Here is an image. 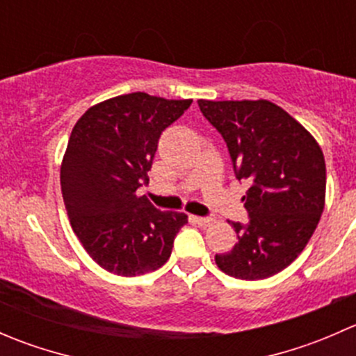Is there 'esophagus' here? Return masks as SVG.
Wrapping results in <instances>:
<instances>
[{"mask_svg":"<svg viewBox=\"0 0 356 356\" xmlns=\"http://www.w3.org/2000/svg\"><path fill=\"white\" fill-rule=\"evenodd\" d=\"M193 220L198 225H201V227H207V225H210L211 222H213L210 217H193Z\"/></svg>","mask_w":356,"mask_h":356,"instance_id":"1","label":"esophagus"}]
</instances>
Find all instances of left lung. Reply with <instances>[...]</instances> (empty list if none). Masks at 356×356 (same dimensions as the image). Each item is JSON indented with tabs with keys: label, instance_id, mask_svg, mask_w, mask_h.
<instances>
[{
	"label": "left lung",
	"instance_id": "left-lung-1",
	"mask_svg": "<svg viewBox=\"0 0 356 356\" xmlns=\"http://www.w3.org/2000/svg\"><path fill=\"white\" fill-rule=\"evenodd\" d=\"M227 145L250 220L231 222L238 243L215 254L222 272L260 281L293 264L317 229L325 204V160L314 136L267 99H198Z\"/></svg>",
	"mask_w": 356,
	"mask_h": 356
}]
</instances>
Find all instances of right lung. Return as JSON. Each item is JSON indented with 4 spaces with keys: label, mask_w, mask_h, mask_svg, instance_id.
I'll return each mask as SVG.
<instances>
[{
    "label": "right lung",
    "mask_w": 356,
    "mask_h": 356,
    "mask_svg": "<svg viewBox=\"0 0 356 356\" xmlns=\"http://www.w3.org/2000/svg\"><path fill=\"white\" fill-rule=\"evenodd\" d=\"M193 99L146 92L91 106L72 129L60 168L70 225L89 257L115 275L160 268L188 215L156 210L136 191L148 182L161 132Z\"/></svg>",
    "instance_id": "obj_1"
}]
</instances>
